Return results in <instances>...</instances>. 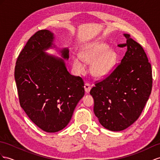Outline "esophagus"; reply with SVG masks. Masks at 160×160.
Masks as SVG:
<instances>
[{
    "mask_svg": "<svg viewBox=\"0 0 160 160\" xmlns=\"http://www.w3.org/2000/svg\"><path fill=\"white\" fill-rule=\"evenodd\" d=\"M91 86L89 83H86L84 84V90H85L86 92L88 93L90 92V91H91Z\"/></svg>",
    "mask_w": 160,
    "mask_h": 160,
    "instance_id": "34e87169",
    "label": "esophagus"
}]
</instances>
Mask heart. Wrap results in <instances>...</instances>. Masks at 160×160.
<instances>
[{
  "label": "heart",
  "mask_w": 160,
  "mask_h": 160,
  "mask_svg": "<svg viewBox=\"0 0 160 160\" xmlns=\"http://www.w3.org/2000/svg\"><path fill=\"white\" fill-rule=\"evenodd\" d=\"M108 45L102 42L93 43L80 52V56L73 59V67L78 72L84 69V62L91 64V72L97 78L105 76L111 72L118 61V55L115 51L108 49Z\"/></svg>",
  "instance_id": "1"
}]
</instances>
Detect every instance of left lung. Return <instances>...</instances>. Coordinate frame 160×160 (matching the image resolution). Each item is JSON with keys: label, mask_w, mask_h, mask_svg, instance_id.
<instances>
[{"label": "left lung", "mask_w": 160, "mask_h": 160, "mask_svg": "<svg viewBox=\"0 0 160 160\" xmlns=\"http://www.w3.org/2000/svg\"><path fill=\"white\" fill-rule=\"evenodd\" d=\"M125 55L105 79L97 82L90 94L94 113L106 129L121 131L140 116L152 89V70L141 45L124 34ZM120 45V44H119Z\"/></svg>", "instance_id": "1"}]
</instances>
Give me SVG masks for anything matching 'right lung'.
<instances>
[{
    "label": "right lung",
    "mask_w": 160,
    "mask_h": 160,
    "mask_svg": "<svg viewBox=\"0 0 160 160\" xmlns=\"http://www.w3.org/2000/svg\"><path fill=\"white\" fill-rule=\"evenodd\" d=\"M54 35L39 30L28 40L18 57L15 68L19 103L40 129L56 132L70 121L73 111L84 95V82L67 70L64 60L44 51L55 47ZM65 59L68 48L61 50Z\"/></svg>",
    "instance_id": "obj_1"
}]
</instances>
